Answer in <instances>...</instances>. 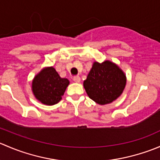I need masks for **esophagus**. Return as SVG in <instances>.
<instances>
[{"instance_id": "1", "label": "esophagus", "mask_w": 160, "mask_h": 160, "mask_svg": "<svg viewBox=\"0 0 160 160\" xmlns=\"http://www.w3.org/2000/svg\"><path fill=\"white\" fill-rule=\"evenodd\" d=\"M73 81L76 82V83H80V77L79 76H77V77H73Z\"/></svg>"}]
</instances>
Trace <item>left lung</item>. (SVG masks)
<instances>
[{
  "instance_id": "left-lung-1",
  "label": "left lung",
  "mask_w": 160,
  "mask_h": 160,
  "mask_svg": "<svg viewBox=\"0 0 160 160\" xmlns=\"http://www.w3.org/2000/svg\"><path fill=\"white\" fill-rule=\"evenodd\" d=\"M126 76L114 62L109 60L93 62L83 87L90 99L101 105L115 101L125 89Z\"/></svg>"
}]
</instances>
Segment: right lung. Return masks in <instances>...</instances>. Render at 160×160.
I'll return each mask as SVG.
<instances>
[{
	"mask_svg": "<svg viewBox=\"0 0 160 160\" xmlns=\"http://www.w3.org/2000/svg\"><path fill=\"white\" fill-rule=\"evenodd\" d=\"M69 84V80L61 78L52 67H46L33 79L32 90L40 102L46 105H54L62 99Z\"/></svg>",
	"mask_w": 160,
	"mask_h": 160,
	"instance_id": "add662e5",
	"label": "right lung"
}]
</instances>
